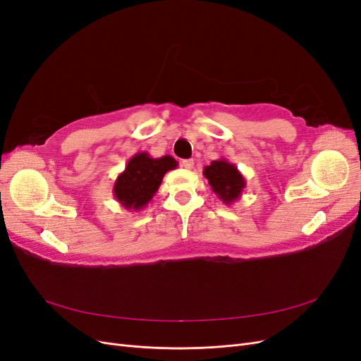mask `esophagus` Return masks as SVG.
<instances>
[{
	"label": "esophagus",
	"mask_w": 361,
	"mask_h": 361,
	"mask_svg": "<svg viewBox=\"0 0 361 361\" xmlns=\"http://www.w3.org/2000/svg\"><path fill=\"white\" fill-rule=\"evenodd\" d=\"M180 166H182L183 169L191 170V169L194 167V161H192V159H183V161L180 162Z\"/></svg>",
	"instance_id": "obj_1"
}]
</instances>
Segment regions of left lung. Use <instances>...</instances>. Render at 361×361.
Returning a JSON list of instances; mask_svg holds the SVG:
<instances>
[{
    "label": "left lung",
    "instance_id": "8db88e82",
    "mask_svg": "<svg viewBox=\"0 0 361 361\" xmlns=\"http://www.w3.org/2000/svg\"><path fill=\"white\" fill-rule=\"evenodd\" d=\"M203 176L209 182L212 191L224 204H232L241 199L245 179L235 164L221 158L212 161L203 169Z\"/></svg>",
    "mask_w": 361,
    "mask_h": 361
}]
</instances>
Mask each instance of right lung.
<instances>
[{
    "mask_svg": "<svg viewBox=\"0 0 361 361\" xmlns=\"http://www.w3.org/2000/svg\"><path fill=\"white\" fill-rule=\"evenodd\" d=\"M176 167L178 161L170 155L152 158L147 152H138L114 182L116 200L130 212L145 209L157 194L164 174Z\"/></svg>",
    "mask_w": 361,
    "mask_h": 361,
    "instance_id": "obj_1",
    "label": "right lung"
}]
</instances>
